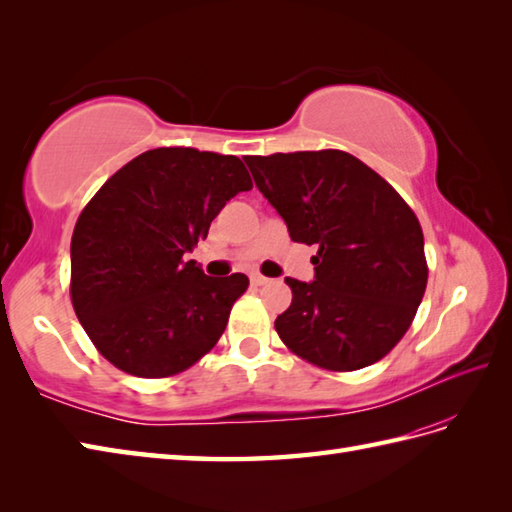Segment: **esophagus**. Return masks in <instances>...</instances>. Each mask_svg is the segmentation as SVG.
I'll return each mask as SVG.
<instances>
[{
  "label": "esophagus",
  "mask_w": 512,
  "mask_h": 512,
  "mask_svg": "<svg viewBox=\"0 0 512 512\" xmlns=\"http://www.w3.org/2000/svg\"><path fill=\"white\" fill-rule=\"evenodd\" d=\"M249 280H252L254 287H263V285H267V282H269V278L260 276V274H252V276H249Z\"/></svg>",
  "instance_id": "obj_1"
}]
</instances>
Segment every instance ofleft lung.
I'll list each match as a JSON object with an SVG mask.
<instances>
[{
	"label": "left lung",
	"instance_id": "obj_1",
	"mask_svg": "<svg viewBox=\"0 0 512 512\" xmlns=\"http://www.w3.org/2000/svg\"><path fill=\"white\" fill-rule=\"evenodd\" d=\"M256 188L295 243L317 245L313 282L293 291L276 331L326 370L383 359L410 328L427 287L423 230L388 181L344 151L247 157Z\"/></svg>",
	"mask_w": 512,
	"mask_h": 512
}]
</instances>
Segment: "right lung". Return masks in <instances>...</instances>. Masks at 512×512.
I'll return each instance as SVG.
<instances>
[{
	"label": "right lung",
	"mask_w": 512,
	"mask_h": 512,
	"mask_svg": "<svg viewBox=\"0 0 512 512\" xmlns=\"http://www.w3.org/2000/svg\"><path fill=\"white\" fill-rule=\"evenodd\" d=\"M252 179L236 155L153 149L124 164L72 234V304L100 355L142 379L197 363L225 331L245 274L212 278L184 260Z\"/></svg>",
	"instance_id": "obj_1"
}]
</instances>
